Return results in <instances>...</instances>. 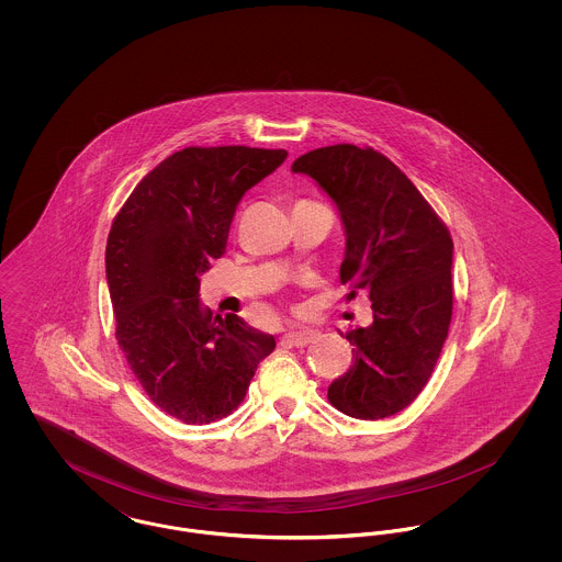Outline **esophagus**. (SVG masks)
Instances as JSON below:
<instances>
[{
  "label": "esophagus",
  "mask_w": 562,
  "mask_h": 562,
  "mask_svg": "<svg viewBox=\"0 0 562 562\" xmlns=\"http://www.w3.org/2000/svg\"><path fill=\"white\" fill-rule=\"evenodd\" d=\"M316 335H318V333H316L314 328H293V330H286L282 339H284V344H289V346L303 348V346L312 344Z\"/></svg>",
  "instance_id": "34e87169"
}]
</instances>
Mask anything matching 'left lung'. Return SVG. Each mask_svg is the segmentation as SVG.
I'll return each mask as SVG.
<instances>
[{"label":"left lung","mask_w":562,"mask_h":562,"mask_svg":"<svg viewBox=\"0 0 562 562\" xmlns=\"http://www.w3.org/2000/svg\"><path fill=\"white\" fill-rule=\"evenodd\" d=\"M335 202L346 227L339 269L348 299H371L373 322L346 333L353 364L328 401L356 419L401 413L426 387L453 314V240L396 164L371 147L330 145L293 164ZM344 337V335H341Z\"/></svg>","instance_id":"left-lung-1"}]
</instances>
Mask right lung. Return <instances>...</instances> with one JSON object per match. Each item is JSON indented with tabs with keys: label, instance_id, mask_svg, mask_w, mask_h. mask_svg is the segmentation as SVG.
I'll use <instances>...</instances> for the list:
<instances>
[{
	"label": "right lung",
	"instance_id": "1",
	"mask_svg": "<svg viewBox=\"0 0 562 562\" xmlns=\"http://www.w3.org/2000/svg\"><path fill=\"white\" fill-rule=\"evenodd\" d=\"M284 149L186 147L160 161L113 218L105 252L115 339L134 376L170 417H227L276 348L273 335L200 303V276L225 252L241 195Z\"/></svg>",
	"mask_w": 562,
	"mask_h": 562
}]
</instances>
